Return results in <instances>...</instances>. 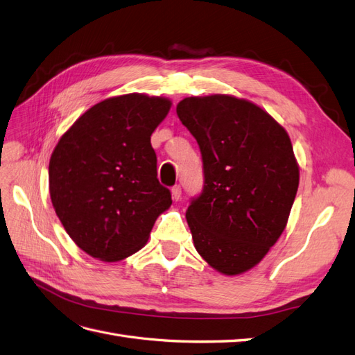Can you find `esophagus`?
Segmentation results:
<instances>
[{"mask_svg":"<svg viewBox=\"0 0 355 355\" xmlns=\"http://www.w3.org/2000/svg\"><path fill=\"white\" fill-rule=\"evenodd\" d=\"M180 196H182V188H180V185H175L173 188H171V197H173V200H179L180 198Z\"/></svg>","mask_w":355,"mask_h":355,"instance_id":"1","label":"esophagus"}]
</instances>
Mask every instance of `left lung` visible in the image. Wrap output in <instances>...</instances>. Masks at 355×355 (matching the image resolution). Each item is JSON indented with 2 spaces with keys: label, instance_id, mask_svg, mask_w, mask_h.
<instances>
[{
  "label": "left lung",
  "instance_id": "left-lung-1",
  "mask_svg": "<svg viewBox=\"0 0 355 355\" xmlns=\"http://www.w3.org/2000/svg\"><path fill=\"white\" fill-rule=\"evenodd\" d=\"M176 112L202 159V191L187 210L196 249L219 272L241 274L286 228L299 187L292 142L270 114L232 96L187 98Z\"/></svg>",
  "mask_w": 355,
  "mask_h": 355
}]
</instances>
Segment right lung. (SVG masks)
Returning a JSON list of instances; mask_svg holds the SVG:
<instances>
[{
  "instance_id": "right-lung-1",
  "label": "right lung",
  "mask_w": 355,
  "mask_h": 355,
  "mask_svg": "<svg viewBox=\"0 0 355 355\" xmlns=\"http://www.w3.org/2000/svg\"><path fill=\"white\" fill-rule=\"evenodd\" d=\"M171 102L132 93L84 112L49 164L53 207L81 250L115 262L141 250L171 204L157 178L151 135Z\"/></svg>"
}]
</instances>
